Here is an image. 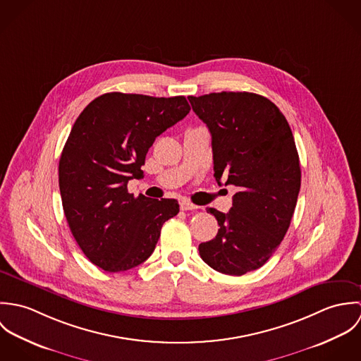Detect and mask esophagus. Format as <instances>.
Segmentation results:
<instances>
[{"mask_svg":"<svg viewBox=\"0 0 361 361\" xmlns=\"http://www.w3.org/2000/svg\"><path fill=\"white\" fill-rule=\"evenodd\" d=\"M199 206H196V204H193V203H190V202H188V200H182L180 202V209L182 211H189V209H197Z\"/></svg>","mask_w":361,"mask_h":361,"instance_id":"34e87169","label":"esophagus"}]
</instances>
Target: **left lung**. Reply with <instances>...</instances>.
I'll return each instance as SVG.
<instances>
[{
	"label": "left lung",
	"mask_w": 361,
	"mask_h": 361,
	"mask_svg": "<svg viewBox=\"0 0 361 361\" xmlns=\"http://www.w3.org/2000/svg\"><path fill=\"white\" fill-rule=\"evenodd\" d=\"M189 102L211 133L215 180L239 189L228 214L208 208L219 229L199 245L200 257L240 276L269 259L290 225L302 180L295 139L279 108L259 94L221 92Z\"/></svg>",
	"instance_id": "obj_1"
}]
</instances>
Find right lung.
<instances>
[{"instance_id":"right-lung-1","label":"right lung","mask_w":361,"mask_h":361,"mask_svg":"<svg viewBox=\"0 0 361 361\" xmlns=\"http://www.w3.org/2000/svg\"><path fill=\"white\" fill-rule=\"evenodd\" d=\"M189 111L183 96L114 92L94 99L75 121L58 166L62 207L76 243L104 271L145 262L164 222L179 212L175 199L135 197L128 182L143 176L155 137Z\"/></svg>"}]
</instances>
